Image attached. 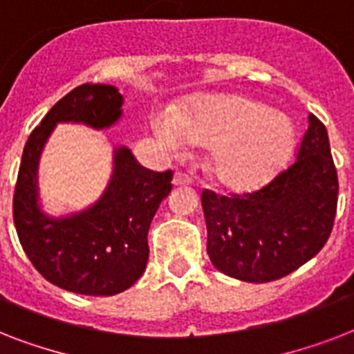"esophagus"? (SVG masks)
<instances>
[{
	"label": "esophagus",
	"mask_w": 354,
	"mask_h": 354,
	"mask_svg": "<svg viewBox=\"0 0 354 354\" xmlns=\"http://www.w3.org/2000/svg\"><path fill=\"white\" fill-rule=\"evenodd\" d=\"M172 183L174 185H189L191 183V178L182 174V172H174V176H172Z\"/></svg>",
	"instance_id": "34e87169"
}]
</instances>
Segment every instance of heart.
<instances>
[{"instance_id": "1", "label": "heart", "mask_w": 354, "mask_h": 354, "mask_svg": "<svg viewBox=\"0 0 354 354\" xmlns=\"http://www.w3.org/2000/svg\"><path fill=\"white\" fill-rule=\"evenodd\" d=\"M150 127L172 154H183L189 141L211 147V174L230 189H253L268 182L294 143L290 119L241 95L204 97L178 115L160 110Z\"/></svg>"}]
</instances>
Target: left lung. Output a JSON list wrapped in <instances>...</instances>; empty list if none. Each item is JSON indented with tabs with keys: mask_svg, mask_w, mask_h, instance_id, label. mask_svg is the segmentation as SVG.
Masks as SVG:
<instances>
[{
	"mask_svg": "<svg viewBox=\"0 0 354 354\" xmlns=\"http://www.w3.org/2000/svg\"><path fill=\"white\" fill-rule=\"evenodd\" d=\"M338 202V174L324 122L308 115L296 161L255 193H202L207 255L222 274L268 283L324 248Z\"/></svg>",
	"mask_w": 354,
	"mask_h": 354,
	"instance_id": "8db88e82",
	"label": "left lung"
}]
</instances>
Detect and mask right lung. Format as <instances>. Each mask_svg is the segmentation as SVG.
Returning <instances> with one entry per match:
<instances>
[{
    "instance_id": "obj_1",
    "label": "right lung",
    "mask_w": 354,
    "mask_h": 354,
    "mask_svg": "<svg viewBox=\"0 0 354 354\" xmlns=\"http://www.w3.org/2000/svg\"><path fill=\"white\" fill-rule=\"evenodd\" d=\"M115 86L82 84L62 97L27 139L14 189V226L24 252L49 283L84 296H113L143 275L150 222L171 193L172 171L154 172L130 149H113V169L99 200L77 213L51 216L41 209L38 165L60 122L104 130L122 118Z\"/></svg>"
}]
</instances>
